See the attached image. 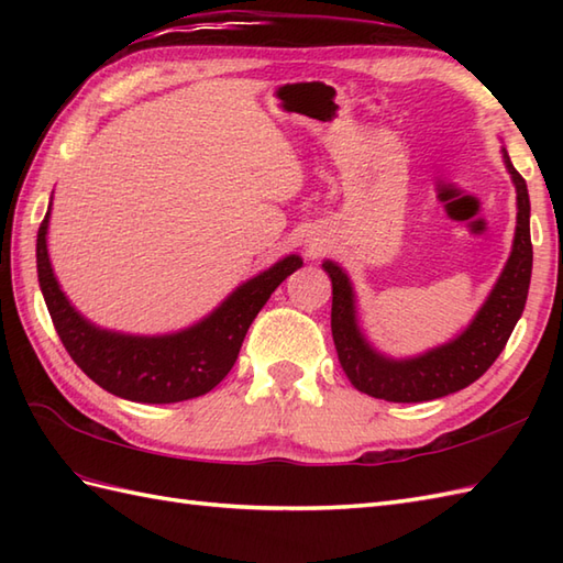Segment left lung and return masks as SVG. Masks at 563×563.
I'll list each match as a JSON object with an SVG mask.
<instances>
[{
	"instance_id": "obj_1",
	"label": "left lung",
	"mask_w": 563,
	"mask_h": 563,
	"mask_svg": "<svg viewBox=\"0 0 563 563\" xmlns=\"http://www.w3.org/2000/svg\"><path fill=\"white\" fill-rule=\"evenodd\" d=\"M506 169L516 184L518 194V224L512 251L504 273L496 280L492 295L486 297L479 312L457 339L442 343L438 349L416 357L394 361L377 353L365 333L357 327L355 292L349 275L333 261L321 266L331 278V333L336 345L343 373L351 385L369 397L416 404L448 397L452 391L470 387L494 365L500 351L506 349L512 329L528 302L532 275V242H530V196L528 184L516 172L508 152L504 150Z\"/></svg>"
}]
</instances>
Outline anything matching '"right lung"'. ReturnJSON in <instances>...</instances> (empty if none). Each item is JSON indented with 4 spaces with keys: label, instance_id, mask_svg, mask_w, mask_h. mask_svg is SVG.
I'll return each mask as SVG.
<instances>
[{
    "label": "right lung",
    "instance_id": "obj_1",
    "mask_svg": "<svg viewBox=\"0 0 563 563\" xmlns=\"http://www.w3.org/2000/svg\"><path fill=\"white\" fill-rule=\"evenodd\" d=\"M47 222L51 208L38 230L35 263L57 336L84 375L115 397L137 404L186 401L218 387L236 363L239 349L261 307L290 273L302 266L300 256H285L239 285L198 324L164 336H133L99 329L69 305L47 256Z\"/></svg>",
    "mask_w": 563,
    "mask_h": 563
}]
</instances>
